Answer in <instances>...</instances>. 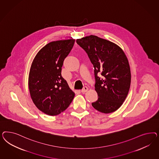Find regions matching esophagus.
<instances>
[{
	"instance_id": "obj_1",
	"label": "esophagus",
	"mask_w": 159,
	"mask_h": 159,
	"mask_svg": "<svg viewBox=\"0 0 159 159\" xmlns=\"http://www.w3.org/2000/svg\"><path fill=\"white\" fill-rule=\"evenodd\" d=\"M87 90H88V87L87 86H84L83 88V89L81 90V92H82V93H86Z\"/></svg>"
}]
</instances>
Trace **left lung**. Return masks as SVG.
<instances>
[{"mask_svg": "<svg viewBox=\"0 0 159 159\" xmlns=\"http://www.w3.org/2000/svg\"><path fill=\"white\" fill-rule=\"evenodd\" d=\"M76 43L94 67V87L98 98L92 106L105 114L116 111L125 101L130 88V67L125 53L116 43L96 35L77 39Z\"/></svg>", "mask_w": 159, "mask_h": 159, "instance_id": "obj_1", "label": "left lung"}]
</instances>
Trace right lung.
<instances>
[{"instance_id":"obj_1","label":"right lung","mask_w":159,"mask_h":159,"mask_svg":"<svg viewBox=\"0 0 159 159\" xmlns=\"http://www.w3.org/2000/svg\"><path fill=\"white\" fill-rule=\"evenodd\" d=\"M75 39L51 42L42 48L31 64L29 87L31 97L40 111L57 116L72 102L75 93L63 78L65 59L72 50Z\"/></svg>"}]
</instances>
